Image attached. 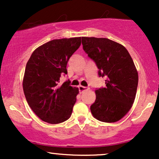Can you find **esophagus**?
<instances>
[{
    "label": "esophagus",
    "instance_id": "1",
    "mask_svg": "<svg viewBox=\"0 0 159 159\" xmlns=\"http://www.w3.org/2000/svg\"><path fill=\"white\" fill-rule=\"evenodd\" d=\"M89 89H90V88H89V87H84V86H79V87H78V90H79V92L81 93H84V91L88 90Z\"/></svg>",
    "mask_w": 159,
    "mask_h": 159
}]
</instances>
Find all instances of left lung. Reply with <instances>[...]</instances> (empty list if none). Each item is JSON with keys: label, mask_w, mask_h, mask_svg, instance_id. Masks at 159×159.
I'll list each match as a JSON object with an SVG mask.
<instances>
[{"label": "left lung", "mask_w": 159, "mask_h": 159, "mask_svg": "<svg viewBox=\"0 0 159 159\" xmlns=\"http://www.w3.org/2000/svg\"><path fill=\"white\" fill-rule=\"evenodd\" d=\"M84 51L96 63L99 77H105V87L96 90L90 106L96 120L114 123L129 112L134 103L138 75L132 58L123 45L106 38L82 37Z\"/></svg>", "instance_id": "8db88e82"}]
</instances>
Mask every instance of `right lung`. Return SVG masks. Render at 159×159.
<instances>
[{
	"label": "right lung",
	"mask_w": 159,
	"mask_h": 159,
	"mask_svg": "<svg viewBox=\"0 0 159 159\" xmlns=\"http://www.w3.org/2000/svg\"><path fill=\"white\" fill-rule=\"evenodd\" d=\"M81 43V37L52 40L36 48L27 61L24 93L32 111L44 122L57 124L71 116L78 89L70 86L69 80L61 84L60 78L67 74V63Z\"/></svg>",
	"instance_id": "right-lung-1"
}]
</instances>
